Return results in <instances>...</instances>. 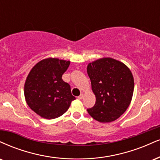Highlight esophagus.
Segmentation results:
<instances>
[{"instance_id":"34e87169","label":"esophagus","mask_w":160,"mask_h":160,"mask_svg":"<svg viewBox=\"0 0 160 160\" xmlns=\"http://www.w3.org/2000/svg\"><path fill=\"white\" fill-rule=\"evenodd\" d=\"M82 98H83V95H82V94H81V95H80V96H78V98L79 99V100H81Z\"/></svg>"}]
</instances>
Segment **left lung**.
Wrapping results in <instances>:
<instances>
[{
    "label": "left lung",
    "instance_id": "left-lung-1",
    "mask_svg": "<svg viewBox=\"0 0 160 160\" xmlns=\"http://www.w3.org/2000/svg\"><path fill=\"white\" fill-rule=\"evenodd\" d=\"M87 73L96 98L88 114L101 123L116 120L132 100L134 80L130 70L122 62L106 57L88 63Z\"/></svg>",
    "mask_w": 160,
    "mask_h": 160
}]
</instances>
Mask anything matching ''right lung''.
Instances as JSON below:
<instances>
[{
    "instance_id": "1",
    "label": "right lung",
    "mask_w": 160,
    "mask_h": 160,
    "mask_svg": "<svg viewBox=\"0 0 160 160\" xmlns=\"http://www.w3.org/2000/svg\"><path fill=\"white\" fill-rule=\"evenodd\" d=\"M69 65L70 61L48 58L38 62L29 73L24 84L25 100L42 118H58L75 100L70 85L62 79Z\"/></svg>"
}]
</instances>
